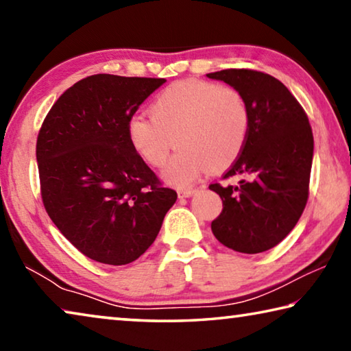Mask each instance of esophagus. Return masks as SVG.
<instances>
[{"instance_id":"esophagus-1","label":"esophagus","mask_w":351,"mask_h":351,"mask_svg":"<svg viewBox=\"0 0 351 351\" xmlns=\"http://www.w3.org/2000/svg\"><path fill=\"white\" fill-rule=\"evenodd\" d=\"M193 192H195V189H178V197L180 198H187V197H190V195H193Z\"/></svg>"}]
</instances>
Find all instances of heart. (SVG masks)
<instances>
[{
	"label": "heart",
	"instance_id": "heart-1",
	"mask_svg": "<svg viewBox=\"0 0 351 351\" xmlns=\"http://www.w3.org/2000/svg\"><path fill=\"white\" fill-rule=\"evenodd\" d=\"M251 112L246 99L234 86L190 79L171 83L150 105V117L130 119L127 134L134 152L154 169L176 154L165 180L189 186L210 170H223L237 161L246 144Z\"/></svg>",
	"mask_w": 351,
	"mask_h": 351
}]
</instances>
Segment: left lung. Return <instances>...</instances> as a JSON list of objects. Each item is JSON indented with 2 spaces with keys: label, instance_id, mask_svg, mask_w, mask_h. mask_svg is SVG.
<instances>
[{
  "label": "left lung",
  "instance_id": "8db88e82",
  "mask_svg": "<svg viewBox=\"0 0 351 351\" xmlns=\"http://www.w3.org/2000/svg\"><path fill=\"white\" fill-rule=\"evenodd\" d=\"M207 77L239 90L251 112L246 144L223 175V180H243L239 186H209L223 201L212 232L237 252H265L294 229L310 197L314 148L310 121L288 88L269 74L223 69Z\"/></svg>",
  "mask_w": 351,
  "mask_h": 351
}]
</instances>
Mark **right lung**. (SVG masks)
Instances as JSON below:
<instances>
[{
  "label": "right lung",
  "instance_id": "add662e5",
  "mask_svg": "<svg viewBox=\"0 0 351 351\" xmlns=\"http://www.w3.org/2000/svg\"><path fill=\"white\" fill-rule=\"evenodd\" d=\"M165 79L96 74L74 83L37 138L40 193L74 247L99 263L139 258L176 201L128 141L139 105Z\"/></svg>",
  "mask_w": 351,
  "mask_h": 351
}]
</instances>
